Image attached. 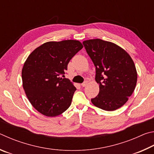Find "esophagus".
<instances>
[{"label":"esophagus","mask_w":154,"mask_h":154,"mask_svg":"<svg viewBox=\"0 0 154 154\" xmlns=\"http://www.w3.org/2000/svg\"><path fill=\"white\" fill-rule=\"evenodd\" d=\"M87 81H85V82H84L82 83V84L81 85V86L82 87H86V86H87Z\"/></svg>","instance_id":"1"}]
</instances>
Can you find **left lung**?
Returning <instances> with one entry per match:
<instances>
[{
  "instance_id": "8db88e82",
  "label": "left lung",
  "mask_w": 154,
  "mask_h": 154,
  "mask_svg": "<svg viewBox=\"0 0 154 154\" xmlns=\"http://www.w3.org/2000/svg\"><path fill=\"white\" fill-rule=\"evenodd\" d=\"M83 45L96 69L99 93L92 103L106 111L124 106L137 81L135 66L128 53L114 43L101 39L85 40Z\"/></svg>"
}]
</instances>
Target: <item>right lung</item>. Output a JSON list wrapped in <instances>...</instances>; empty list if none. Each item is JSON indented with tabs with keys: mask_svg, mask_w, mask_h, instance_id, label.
Wrapping results in <instances>:
<instances>
[{
	"mask_svg": "<svg viewBox=\"0 0 154 154\" xmlns=\"http://www.w3.org/2000/svg\"><path fill=\"white\" fill-rule=\"evenodd\" d=\"M83 48L79 40L45 42L27 58L21 72L23 87L29 101L40 114L55 117L68 109L76 90L64 79L67 64Z\"/></svg>",
	"mask_w": 154,
	"mask_h": 154,
	"instance_id": "1",
	"label": "right lung"
}]
</instances>
